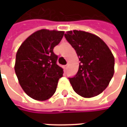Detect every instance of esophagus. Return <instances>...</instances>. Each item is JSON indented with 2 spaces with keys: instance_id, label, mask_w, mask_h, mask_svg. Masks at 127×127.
Instances as JSON below:
<instances>
[{
  "instance_id": "1",
  "label": "esophagus",
  "mask_w": 127,
  "mask_h": 127,
  "mask_svg": "<svg viewBox=\"0 0 127 127\" xmlns=\"http://www.w3.org/2000/svg\"><path fill=\"white\" fill-rule=\"evenodd\" d=\"M63 69L66 71V70H67V69H68V65L67 64H66V65H64L63 66Z\"/></svg>"
}]
</instances>
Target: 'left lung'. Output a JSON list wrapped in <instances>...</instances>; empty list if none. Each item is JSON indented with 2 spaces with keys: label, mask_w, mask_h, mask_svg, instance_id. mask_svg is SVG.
I'll use <instances>...</instances> for the list:
<instances>
[{
  "label": "left lung",
  "mask_w": 127,
  "mask_h": 127,
  "mask_svg": "<svg viewBox=\"0 0 127 127\" xmlns=\"http://www.w3.org/2000/svg\"><path fill=\"white\" fill-rule=\"evenodd\" d=\"M80 61L78 71L69 77L74 91L86 98L98 95L107 87L114 73V57L105 42L87 32L64 34Z\"/></svg>",
  "instance_id": "8db88e82"
}]
</instances>
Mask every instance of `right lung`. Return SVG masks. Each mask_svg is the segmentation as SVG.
<instances>
[{
  "instance_id": "right-lung-1",
  "label": "right lung",
  "mask_w": 127,
  "mask_h": 127,
  "mask_svg": "<svg viewBox=\"0 0 127 127\" xmlns=\"http://www.w3.org/2000/svg\"><path fill=\"white\" fill-rule=\"evenodd\" d=\"M63 35V31L40 30L18 49L15 71L21 87L30 97L45 101L55 93L63 69L58 65V56L53 50Z\"/></svg>"
}]
</instances>
